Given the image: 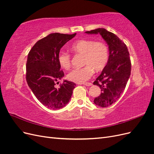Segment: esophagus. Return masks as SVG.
Returning <instances> with one entry per match:
<instances>
[{
    "label": "esophagus",
    "mask_w": 154,
    "mask_h": 154,
    "mask_svg": "<svg viewBox=\"0 0 154 154\" xmlns=\"http://www.w3.org/2000/svg\"><path fill=\"white\" fill-rule=\"evenodd\" d=\"M83 85H85V86H91L92 84V83H83Z\"/></svg>",
    "instance_id": "1"
}]
</instances>
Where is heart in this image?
Here are the masks:
<instances>
[{
  "label": "heart",
  "mask_w": 154,
  "mask_h": 154,
  "mask_svg": "<svg viewBox=\"0 0 154 154\" xmlns=\"http://www.w3.org/2000/svg\"><path fill=\"white\" fill-rule=\"evenodd\" d=\"M71 49L74 53L83 55L82 68L72 69L67 74L69 80L82 83L92 77L94 71L100 72L109 62V51L105 43L95 42L91 39H82L74 42ZM58 61L63 69H69L71 66V57L68 53L60 52L58 56Z\"/></svg>",
  "instance_id": "b5f03b06"
}]
</instances>
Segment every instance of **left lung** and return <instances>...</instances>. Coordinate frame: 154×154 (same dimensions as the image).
I'll use <instances>...</instances> for the list:
<instances>
[{
  "instance_id": "obj_1",
  "label": "left lung",
  "mask_w": 154,
  "mask_h": 154,
  "mask_svg": "<svg viewBox=\"0 0 154 154\" xmlns=\"http://www.w3.org/2000/svg\"><path fill=\"white\" fill-rule=\"evenodd\" d=\"M87 34H100L109 45V58L106 67L93 84L99 86L101 93L95 97L94 103L101 107L114 103L122 94L131 72V62L127 47L112 32L98 28Z\"/></svg>"
}]
</instances>
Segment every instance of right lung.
<instances>
[{
	"label": "right lung",
	"instance_id": "add662e5",
	"mask_svg": "<svg viewBox=\"0 0 154 154\" xmlns=\"http://www.w3.org/2000/svg\"><path fill=\"white\" fill-rule=\"evenodd\" d=\"M76 35L49 34L37 42L27 56V84L38 100L50 109H60L66 106L75 88V83L67 80H64L59 88L54 85L64 76L58 61L60 49Z\"/></svg>",
	"mask_w": 154,
	"mask_h": 154
}]
</instances>
